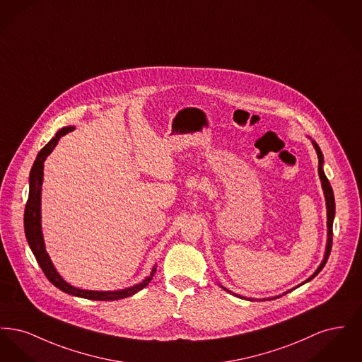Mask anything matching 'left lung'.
Instances as JSON below:
<instances>
[{"instance_id": "8db88e82", "label": "left lung", "mask_w": 362, "mask_h": 362, "mask_svg": "<svg viewBox=\"0 0 362 362\" xmlns=\"http://www.w3.org/2000/svg\"><path fill=\"white\" fill-rule=\"evenodd\" d=\"M312 145H313V148H315V151H316V155H317V158H319V167H317V171H319V177H320V182H322V189H323V192H325L326 207H327V244H326V251H325L323 260H322V263L319 264V267L316 269V272H315V273H313L308 279H305L303 284L297 285L296 288H298V286H301V285H304V284L310 282V279H313L315 276H317V274L322 272V269H323V267H325V264L327 263V259L328 257H329V252H331V245H332V223H334V217H335V199H334V192H332L331 185H329L327 176H326L325 170H323V164H325L323 153H322V151H320L319 145H317L315 141H312ZM218 285H220V284H218ZM220 288H223V289L226 291V292L230 293V294H233V296H236V297H239V298H245V297H243L240 294H236V293H232L230 291H228V289L224 288L223 285H220ZM296 288H293V289L288 291V292L282 293V294H286V293L292 292V291H294ZM278 297H281V296L270 297V298H262L260 301H264V300H276ZM245 300L254 301V298H245Z\"/></svg>"}]
</instances>
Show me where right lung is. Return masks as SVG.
<instances>
[{"label": "right lung", "instance_id": "1", "mask_svg": "<svg viewBox=\"0 0 362 362\" xmlns=\"http://www.w3.org/2000/svg\"><path fill=\"white\" fill-rule=\"evenodd\" d=\"M74 129H76L74 126L62 127L59 132H57V134L46 144V146H43V149L36 156V160H35L34 165L30 173V194H28V201H27L25 211H24L25 238H27L30 248L34 252L35 258L37 260L40 269L43 270L45 276H47V279L59 291L76 296V297L88 298V300H99V301H114V300L126 298V297H130V296L139 292L141 289H144L152 281L156 273V266H153L149 276L133 286L124 288L121 291H105V292L104 291H86V289L74 288L73 285H70L69 282H66L54 267L52 259L46 251L43 232H42V209H40L45 161H46L47 156L52 153V149L57 146L59 138L64 137L69 132H73Z\"/></svg>", "mask_w": 362, "mask_h": 362}]
</instances>
